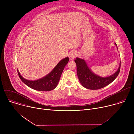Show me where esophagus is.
Listing matches in <instances>:
<instances>
[{"label":"esophagus","mask_w":134,"mask_h":134,"mask_svg":"<svg viewBox=\"0 0 134 134\" xmlns=\"http://www.w3.org/2000/svg\"><path fill=\"white\" fill-rule=\"evenodd\" d=\"M76 55H77V54H76L75 51H71V52L69 53V59L70 60H74V58L76 57Z\"/></svg>","instance_id":"34e87169"}]
</instances>
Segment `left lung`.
Returning a JSON list of instances; mask_svg holds the SVG:
<instances>
[{"mask_svg":"<svg viewBox=\"0 0 134 134\" xmlns=\"http://www.w3.org/2000/svg\"><path fill=\"white\" fill-rule=\"evenodd\" d=\"M115 44L117 46L116 43ZM75 62L77 66V74L81 84L83 87L90 90L100 89L112 83L119 74L121 65L120 64L118 70L113 75L101 77L91 70L84 59L76 58Z\"/></svg>","mask_w":134,"mask_h":134,"instance_id":"obj_1","label":"left lung"}]
</instances>
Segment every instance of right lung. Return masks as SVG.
Here are the masks:
<instances>
[{"instance_id": "add662e5", "label": "right lung", "mask_w": 134, "mask_h": 134, "mask_svg": "<svg viewBox=\"0 0 134 134\" xmlns=\"http://www.w3.org/2000/svg\"><path fill=\"white\" fill-rule=\"evenodd\" d=\"M68 62L69 58L67 57L59 62L53 69L44 77L34 81L24 79L18 70L17 72L22 81L29 87L36 91H50L57 87L63 70Z\"/></svg>"}]
</instances>
